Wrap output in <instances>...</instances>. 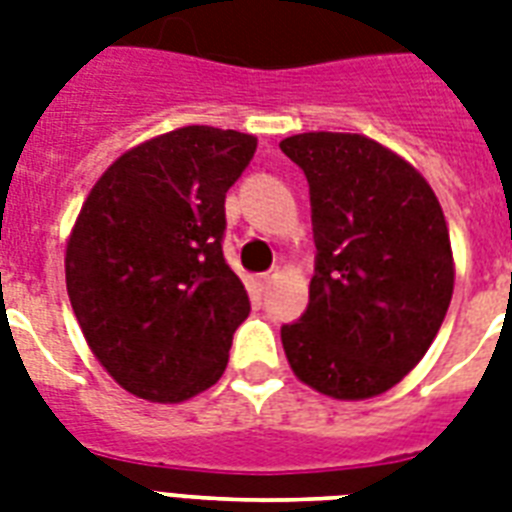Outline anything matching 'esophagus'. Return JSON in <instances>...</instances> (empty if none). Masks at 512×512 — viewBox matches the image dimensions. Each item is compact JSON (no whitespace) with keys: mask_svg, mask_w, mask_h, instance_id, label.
Here are the masks:
<instances>
[{"mask_svg":"<svg viewBox=\"0 0 512 512\" xmlns=\"http://www.w3.org/2000/svg\"><path fill=\"white\" fill-rule=\"evenodd\" d=\"M273 279H276V271L260 273V276H255V284H257V287H260V290H265V287H268V284H271Z\"/></svg>","mask_w":512,"mask_h":512,"instance_id":"obj_1","label":"esophagus"}]
</instances>
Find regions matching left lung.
I'll use <instances>...</instances> for the list:
<instances>
[{
    "label": "left lung",
    "mask_w": 512,
    "mask_h": 512,
    "mask_svg": "<svg viewBox=\"0 0 512 512\" xmlns=\"http://www.w3.org/2000/svg\"><path fill=\"white\" fill-rule=\"evenodd\" d=\"M308 179L314 276L306 314L282 327L292 373L335 400H368L408 376L454 295L438 195L397 152L362 134L287 136Z\"/></svg>",
    "instance_id": "1"
}]
</instances>
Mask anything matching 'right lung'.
Masks as SVG:
<instances>
[{
    "label": "right lung",
    "mask_w": 512,
    "mask_h": 512,
    "mask_svg": "<svg viewBox=\"0 0 512 512\" xmlns=\"http://www.w3.org/2000/svg\"><path fill=\"white\" fill-rule=\"evenodd\" d=\"M257 139L185 126L123 152L66 241V292L109 376L150 403L220 381L249 295L222 257L225 193Z\"/></svg>",
    "instance_id": "add662e5"
}]
</instances>
